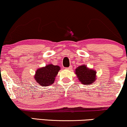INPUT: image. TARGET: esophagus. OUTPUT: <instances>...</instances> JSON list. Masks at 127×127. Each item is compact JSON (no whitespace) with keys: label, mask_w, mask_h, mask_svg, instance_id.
<instances>
[{"label":"esophagus","mask_w":127,"mask_h":127,"mask_svg":"<svg viewBox=\"0 0 127 127\" xmlns=\"http://www.w3.org/2000/svg\"><path fill=\"white\" fill-rule=\"evenodd\" d=\"M72 66H70L69 67H68V68H66V69H68V70H71V69H72Z\"/></svg>","instance_id":"esophagus-1"}]
</instances>
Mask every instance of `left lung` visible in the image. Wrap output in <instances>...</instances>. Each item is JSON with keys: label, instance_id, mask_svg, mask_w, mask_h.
<instances>
[{"label": "left lung", "instance_id": "obj_1", "mask_svg": "<svg viewBox=\"0 0 127 127\" xmlns=\"http://www.w3.org/2000/svg\"><path fill=\"white\" fill-rule=\"evenodd\" d=\"M75 74L81 83L89 85L96 79V72L95 70L88 68L85 65H81L76 68Z\"/></svg>", "mask_w": 127, "mask_h": 127}]
</instances>
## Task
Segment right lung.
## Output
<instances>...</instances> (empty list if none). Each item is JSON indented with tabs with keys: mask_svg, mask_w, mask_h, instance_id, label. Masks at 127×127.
<instances>
[{
	"mask_svg": "<svg viewBox=\"0 0 127 127\" xmlns=\"http://www.w3.org/2000/svg\"><path fill=\"white\" fill-rule=\"evenodd\" d=\"M60 69V67L57 65L49 64L37 69L34 78L39 85L43 87L49 86L54 82Z\"/></svg>",
	"mask_w": 127,
	"mask_h": 127,
	"instance_id": "1",
	"label": "right lung"
}]
</instances>
